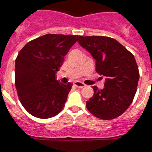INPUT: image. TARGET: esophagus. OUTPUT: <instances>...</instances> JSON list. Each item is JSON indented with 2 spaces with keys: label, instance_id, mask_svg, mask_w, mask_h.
Listing matches in <instances>:
<instances>
[{
  "label": "esophagus",
  "instance_id": "1",
  "mask_svg": "<svg viewBox=\"0 0 152 152\" xmlns=\"http://www.w3.org/2000/svg\"><path fill=\"white\" fill-rule=\"evenodd\" d=\"M74 85H75V86L77 87V88H84V87L86 86L85 84L80 82H75V83H74Z\"/></svg>",
  "mask_w": 152,
  "mask_h": 152
}]
</instances>
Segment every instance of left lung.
<instances>
[{
  "label": "left lung",
  "instance_id": "8db88e82",
  "mask_svg": "<svg viewBox=\"0 0 152 152\" xmlns=\"http://www.w3.org/2000/svg\"><path fill=\"white\" fill-rule=\"evenodd\" d=\"M78 43L96 59V70L105 77L104 88L93 86L86 107L96 118L110 120L126 111L135 96L140 74L134 56L114 38L78 36Z\"/></svg>",
  "mask_w": 152,
  "mask_h": 152
}]
</instances>
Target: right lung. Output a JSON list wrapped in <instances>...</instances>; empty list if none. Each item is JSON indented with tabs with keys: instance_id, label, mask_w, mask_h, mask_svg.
<instances>
[{
	"instance_id": "add662e5",
	"label": "right lung",
	"mask_w": 152,
	"mask_h": 152,
	"mask_svg": "<svg viewBox=\"0 0 152 152\" xmlns=\"http://www.w3.org/2000/svg\"><path fill=\"white\" fill-rule=\"evenodd\" d=\"M77 35H43L28 42L15 59V84L18 96L30 115L49 118L64 108L72 84L56 80L64 56Z\"/></svg>"
}]
</instances>
